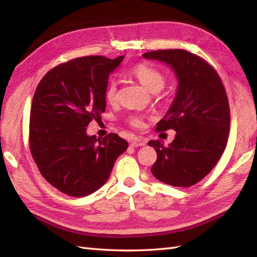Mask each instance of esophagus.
<instances>
[{
	"instance_id": "1",
	"label": "esophagus",
	"mask_w": 257,
	"mask_h": 257,
	"mask_svg": "<svg viewBox=\"0 0 257 257\" xmlns=\"http://www.w3.org/2000/svg\"><path fill=\"white\" fill-rule=\"evenodd\" d=\"M130 144H131L132 147H142V146L146 145V142L144 141V139H142V138L134 137V138L131 139Z\"/></svg>"
}]
</instances>
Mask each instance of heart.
<instances>
[{
    "label": "heart",
    "mask_w": 257,
    "mask_h": 257,
    "mask_svg": "<svg viewBox=\"0 0 257 257\" xmlns=\"http://www.w3.org/2000/svg\"><path fill=\"white\" fill-rule=\"evenodd\" d=\"M131 74L139 80L144 87L150 92H159L164 88L166 78L159 68L148 63H138L131 69ZM105 98L109 104H114L118 100V83L114 80L108 82L105 89ZM128 125L133 127H143L144 118L141 114L133 113L125 119Z\"/></svg>",
    "instance_id": "b5f03b06"
}]
</instances>
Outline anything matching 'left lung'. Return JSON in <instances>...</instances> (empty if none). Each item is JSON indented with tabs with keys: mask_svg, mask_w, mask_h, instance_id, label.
<instances>
[{
	"mask_svg": "<svg viewBox=\"0 0 257 257\" xmlns=\"http://www.w3.org/2000/svg\"><path fill=\"white\" fill-rule=\"evenodd\" d=\"M143 57L165 62L178 79L174 102L155 127L177 134L168 147L160 141L148 143L158 154L151 173L166 184L189 188L211 172L226 148L230 125L226 91L215 69L192 52L154 50Z\"/></svg>",
	"mask_w": 257,
	"mask_h": 257,
	"instance_id": "left-lung-1",
	"label": "left lung"
}]
</instances>
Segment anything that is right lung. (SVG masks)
Here are the masks:
<instances>
[{
    "label": "right lung",
    "mask_w": 257,
    "mask_h": 257,
    "mask_svg": "<svg viewBox=\"0 0 257 257\" xmlns=\"http://www.w3.org/2000/svg\"><path fill=\"white\" fill-rule=\"evenodd\" d=\"M123 57L76 58L53 67L35 90L30 113V150L42 176L60 192L83 197L110 176L127 142L110 133L87 135L92 120L105 111L109 75Z\"/></svg>",
    "instance_id": "right-lung-1"
}]
</instances>
